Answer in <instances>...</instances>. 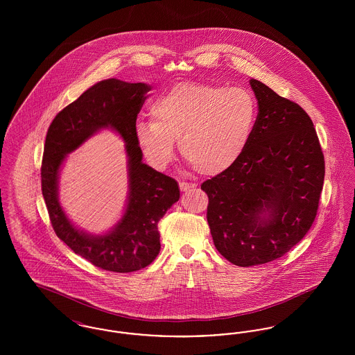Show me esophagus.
Returning <instances> with one entry per match:
<instances>
[{
    "label": "esophagus",
    "instance_id": "1",
    "mask_svg": "<svg viewBox=\"0 0 355 355\" xmlns=\"http://www.w3.org/2000/svg\"><path fill=\"white\" fill-rule=\"evenodd\" d=\"M196 184H190V182H180V189H181V191H187V190H190V189H193V187H196Z\"/></svg>",
    "mask_w": 355,
    "mask_h": 355
}]
</instances>
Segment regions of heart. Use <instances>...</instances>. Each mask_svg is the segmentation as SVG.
Segmentation results:
<instances>
[{
    "label": "heart",
    "instance_id": "b5f03b06",
    "mask_svg": "<svg viewBox=\"0 0 355 355\" xmlns=\"http://www.w3.org/2000/svg\"><path fill=\"white\" fill-rule=\"evenodd\" d=\"M153 121L135 126V138L154 168L164 169L174 157V139L186 161L201 174L229 169L248 148L257 107L241 87L180 83L150 105Z\"/></svg>",
    "mask_w": 355,
    "mask_h": 355
}]
</instances>
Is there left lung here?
Segmentation results:
<instances>
[{
	"mask_svg": "<svg viewBox=\"0 0 355 355\" xmlns=\"http://www.w3.org/2000/svg\"><path fill=\"white\" fill-rule=\"evenodd\" d=\"M250 85L258 116L248 148L233 166L201 185L214 245L241 268L274 261L307 234L324 178V157L309 114L269 86L257 80Z\"/></svg>",
	"mask_w": 355,
	"mask_h": 355,
	"instance_id": "left-lung-1",
	"label": "left lung"
}]
</instances>
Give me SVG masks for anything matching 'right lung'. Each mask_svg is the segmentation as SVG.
I'll use <instances>...</instances> for the list:
<instances>
[{
	"label": "right lung",
	"instance_id": "add662e5",
	"mask_svg": "<svg viewBox=\"0 0 355 355\" xmlns=\"http://www.w3.org/2000/svg\"><path fill=\"white\" fill-rule=\"evenodd\" d=\"M149 85L109 78L87 89L64 107L48 129L41 165V187L54 233L69 248L102 270L130 272L150 265L159 253L158 222L180 200L175 180L142 164L135 138L137 116ZM109 125L127 142L130 200L125 214L105 236L77 231L60 209L56 196L58 170L64 157L89 136Z\"/></svg>",
	"mask_w": 355,
	"mask_h": 355
}]
</instances>
